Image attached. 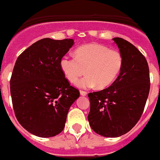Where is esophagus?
Wrapping results in <instances>:
<instances>
[{
    "instance_id": "1",
    "label": "esophagus",
    "mask_w": 160,
    "mask_h": 160,
    "mask_svg": "<svg viewBox=\"0 0 160 160\" xmlns=\"http://www.w3.org/2000/svg\"><path fill=\"white\" fill-rule=\"evenodd\" d=\"M80 94H81L82 96H87L88 95V92H85V91H80Z\"/></svg>"
}]
</instances>
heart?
I'll return each instance as SVG.
<instances>
[{"instance_id":"b5f03b06","label":"heart","mask_w":160,"mask_h":160,"mask_svg":"<svg viewBox=\"0 0 160 160\" xmlns=\"http://www.w3.org/2000/svg\"><path fill=\"white\" fill-rule=\"evenodd\" d=\"M76 57L64 55L60 60V68L66 78L75 83L80 77L88 74L78 82L82 88L97 85L102 89L116 80L123 67V56L116 49L99 44H89L75 51Z\"/></svg>"}]
</instances>
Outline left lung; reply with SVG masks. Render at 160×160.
I'll list each match as a JSON object with an SVG mask.
<instances>
[{"label":"left lung","mask_w":160,"mask_h":160,"mask_svg":"<svg viewBox=\"0 0 160 160\" xmlns=\"http://www.w3.org/2000/svg\"><path fill=\"white\" fill-rule=\"evenodd\" d=\"M123 56V67L109 87L88 94L91 128L104 137H119L130 131L142 115L150 80L146 58L127 40L114 38Z\"/></svg>","instance_id":"obj_1"}]
</instances>
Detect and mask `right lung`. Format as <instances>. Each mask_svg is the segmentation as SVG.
I'll return each instance as SVG.
<instances>
[{
    "mask_svg": "<svg viewBox=\"0 0 160 160\" xmlns=\"http://www.w3.org/2000/svg\"><path fill=\"white\" fill-rule=\"evenodd\" d=\"M73 44L72 39H42L15 62L10 82L14 112L20 125L36 136L62 132L68 110L80 96L60 68V60Z\"/></svg>",
    "mask_w": 160,
    "mask_h": 160,
    "instance_id": "right-lung-1",
    "label": "right lung"
}]
</instances>
